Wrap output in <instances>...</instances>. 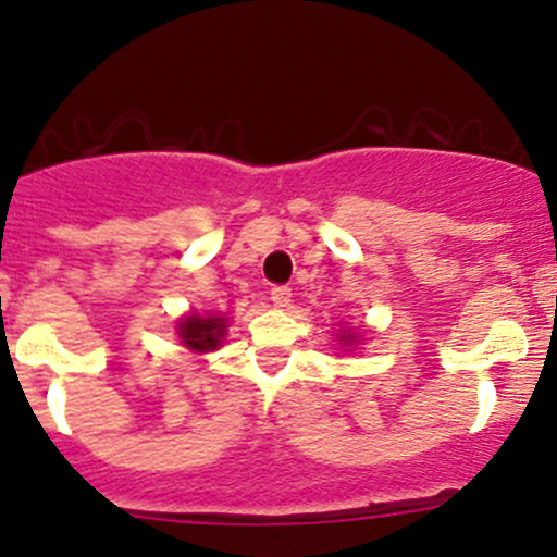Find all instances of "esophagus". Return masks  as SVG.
<instances>
[{"mask_svg":"<svg viewBox=\"0 0 557 557\" xmlns=\"http://www.w3.org/2000/svg\"><path fill=\"white\" fill-rule=\"evenodd\" d=\"M269 298H272L274 307H280V309L290 307V288H285V285H274Z\"/></svg>","mask_w":557,"mask_h":557,"instance_id":"obj_1","label":"esophagus"}]
</instances>
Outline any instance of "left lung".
I'll list each match as a JSON object with an SVG mask.
<instances>
[{"label":"left lung","instance_id":"left-lung-1","mask_svg":"<svg viewBox=\"0 0 557 557\" xmlns=\"http://www.w3.org/2000/svg\"><path fill=\"white\" fill-rule=\"evenodd\" d=\"M338 342H342L344 347H349V344L357 342V336H352V331H342L338 333Z\"/></svg>","mask_w":557,"mask_h":557}]
</instances>
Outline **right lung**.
I'll use <instances>...</instances> for the list:
<instances>
[{
	"label": "right lung",
	"mask_w": 557,
	"mask_h": 557,
	"mask_svg": "<svg viewBox=\"0 0 557 557\" xmlns=\"http://www.w3.org/2000/svg\"><path fill=\"white\" fill-rule=\"evenodd\" d=\"M226 333V318L219 314H186L178 323V338L191 352H213L221 347Z\"/></svg>",
	"instance_id": "1"
}]
</instances>
